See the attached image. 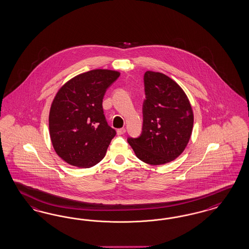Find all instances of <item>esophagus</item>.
Here are the masks:
<instances>
[{"label": "esophagus", "instance_id": "obj_1", "mask_svg": "<svg viewBox=\"0 0 249 249\" xmlns=\"http://www.w3.org/2000/svg\"><path fill=\"white\" fill-rule=\"evenodd\" d=\"M125 132H126V129H125V128H119V129H117V133H118V135H123Z\"/></svg>", "mask_w": 249, "mask_h": 249}]
</instances>
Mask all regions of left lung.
<instances>
[{"mask_svg":"<svg viewBox=\"0 0 249 249\" xmlns=\"http://www.w3.org/2000/svg\"><path fill=\"white\" fill-rule=\"evenodd\" d=\"M144 88L142 131L139 138H128V142L141 160L160 165L184 151L193 131L194 113L184 91L164 74L147 71Z\"/></svg>","mask_w":249,"mask_h":249,"instance_id":"obj_1","label":"left lung"}]
</instances>
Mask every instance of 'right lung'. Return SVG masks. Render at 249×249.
Instances as JSON below:
<instances>
[{"label":"right lung","mask_w":249,"mask_h":249,"mask_svg":"<svg viewBox=\"0 0 249 249\" xmlns=\"http://www.w3.org/2000/svg\"><path fill=\"white\" fill-rule=\"evenodd\" d=\"M120 72L95 69L65 84L53 98L49 133L56 154L70 165L90 168L105 157L116 130L107 125L102 101Z\"/></svg>","instance_id":"obj_1"}]
</instances>
